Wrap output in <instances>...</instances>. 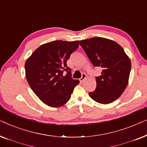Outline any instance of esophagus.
<instances>
[{
  "label": "esophagus",
  "instance_id": "34e87169",
  "mask_svg": "<svg viewBox=\"0 0 147 147\" xmlns=\"http://www.w3.org/2000/svg\"><path fill=\"white\" fill-rule=\"evenodd\" d=\"M86 78V74H82V77L80 78L79 79V80H80V82H82L84 80V79H85V78Z\"/></svg>",
  "mask_w": 147,
  "mask_h": 147
}]
</instances>
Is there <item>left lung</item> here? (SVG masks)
<instances>
[{
    "instance_id": "obj_1",
    "label": "left lung",
    "mask_w": 147,
    "mask_h": 147,
    "mask_svg": "<svg viewBox=\"0 0 147 147\" xmlns=\"http://www.w3.org/2000/svg\"><path fill=\"white\" fill-rule=\"evenodd\" d=\"M80 46L94 67H102L96 77V88L89 96L100 104H109L118 99L128 84L131 69L130 60L116 42L103 37L80 41Z\"/></svg>"
}]
</instances>
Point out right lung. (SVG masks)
<instances>
[{"mask_svg":"<svg viewBox=\"0 0 147 147\" xmlns=\"http://www.w3.org/2000/svg\"><path fill=\"white\" fill-rule=\"evenodd\" d=\"M79 41L57 40L38 47L26 61V78L30 87L43 103L59 107L69 101L74 88L80 83L71 77L67 65ZM66 71L65 76L63 72Z\"/></svg>","mask_w":147,"mask_h":147,"instance_id":"add662e5","label":"right lung"}]
</instances>
